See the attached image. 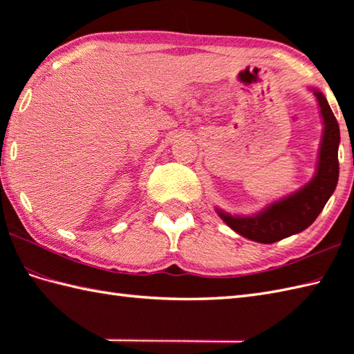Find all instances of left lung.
I'll use <instances>...</instances> for the list:
<instances>
[{"label":"left lung","mask_w":354,"mask_h":354,"mask_svg":"<svg viewBox=\"0 0 354 354\" xmlns=\"http://www.w3.org/2000/svg\"><path fill=\"white\" fill-rule=\"evenodd\" d=\"M318 102L322 118V137L315 175L301 189L270 202L252 216L230 214L221 208L216 213L228 227L259 243H274L309 228L332 196L339 178V124L328 106L326 95L318 88H309Z\"/></svg>","instance_id":"8db88e82"}]
</instances>
